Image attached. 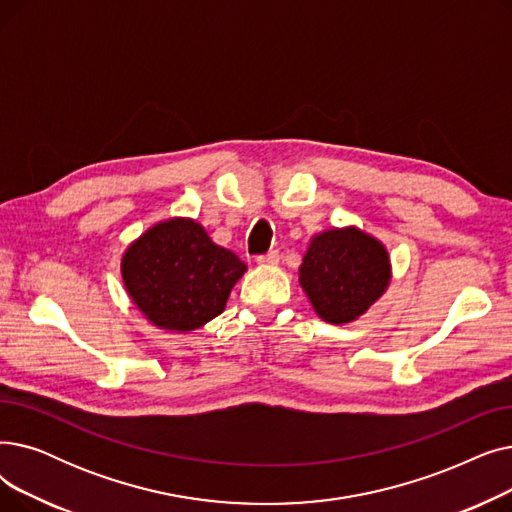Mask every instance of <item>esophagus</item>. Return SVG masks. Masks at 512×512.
Returning <instances> with one entry per match:
<instances>
[{
	"label": "esophagus",
	"mask_w": 512,
	"mask_h": 512,
	"mask_svg": "<svg viewBox=\"0 0 512 512\" xmlns=\"http://www.w3.org/2000/svg\"><path fill=\"white\" fill-rule=\"evenodd\" d=\"M256 262H258V264H277V262H279V252H277V250L266 252V254L258 256Z\"/></svg>",
	"instance_id": "34e87169"
}]
</instances>
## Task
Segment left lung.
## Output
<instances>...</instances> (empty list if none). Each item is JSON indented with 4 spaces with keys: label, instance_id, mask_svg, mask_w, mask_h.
<instances>
[{
    "label": "left lung",
    "instance_id": "8db88e82",
    "mask_svg": "<svg viewBox=\"0 0 512 512\" xmlns=\"http://www.w3.org/2000/svg\"><path fill=\"white\" fill-rule=\"evenodd\" d=\"M392 279L383 243L356 227L329 229L310 239L300 285L323 321L346 325L367 312Z\"/></svg>",
    "mask_w": 512,
    "mask_h": 512
}]
</instances>
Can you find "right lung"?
Here are the masks:
<instances>
[{
	"mask_svg": "<svg viewBox=\"0 0 512 512\" xmlns=\"http://www.w3.org/2000/svg\"><path fill=\"white\" fill-rule=\"evenodd\" d=\"M246 271L200 223L181 216L150 227L120 260L133 304L152 325L175 333L200 329L221 314Z\"/></svg>",
	"mask_w": 512,
	"mask_h": 512,
	"instance_id": "add662e5",
	"label": "right lung"
}]
</instances>
